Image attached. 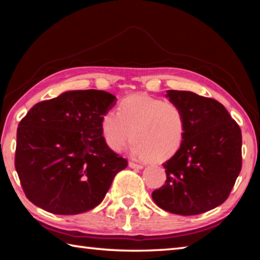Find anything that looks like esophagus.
<instances>
[{
  "label": "esophagus",
  "instance_id": "34e87169",
  "mask_svg": "<svg viewBox=\"0 0 260 260\" xmlns=\"http://www.w3.org/2000/svg\"><path fill=\"white\" fill-rule=\"evenodd\" d=\"M128 166L131 167V169H135V170L143 169L142 165H141V164H136V162H134V161H129V162H128Z\"/></svg>",
  "mask_w": 260,
  "mask_h": 260
}]
</instances>
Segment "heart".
I'll return each instance as SVG.
<instances>
[{
    "label": "heart",
    "instance_id": "1",
    "mask_svg": "<svg viewBox=\"0 0 260 260\" xmlns=\"http://www.w3.org/2000/svg\"><path fill=\"white\" fill-rule=\"evenodd\" d=\"M101 132L105 144L114 152L124 150L132 139L131 151L135 157L162 161L182 147L187 119L177 103L140 93L122 100L118 112H105Z\"/></svg>",
    "mask_w": 260,
    "mask_h": 260
}]
</instances>
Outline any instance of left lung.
I'll use <instances>...</instances> for the list:
<instances>
[{
  "label": "left lung",
  "mask_w": 260,
  "mask_h": 260,
  "mask_svg": "<svg viewBox=\"0 0 260 260\" xmlns=\"http://www.w3.org/2000/svg\"><path fill=\"white\" fill-rule=\"evenodd\" d=\"M187 119L182 147L164 162L165 184L152 192L160 209L180 215L206 212L225 202L242 169V133L221 103L191 91L167 90Z\"/></svg>",
  "instance_id": "left-lung-1"
}]
</instances>
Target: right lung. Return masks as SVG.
<instances>
[{
  "label": "right lung",
  "instance_id": "add662e5",
  "mask_svg": "<svg viewBox=\"0 0 260 260\" xmlns=\"http://www.w3.org/2000/svg\"><path fill=\"white\" fill-rule=\"evenodd\" d=\"M116 104L103 90H71L34 105L17 129L15 167L27 199L55 214L98 206L127 160L105 144L101 119Z\"/></svg>",
  "mask_w": 260,
  "mask_h": 260
}]
</instances>
